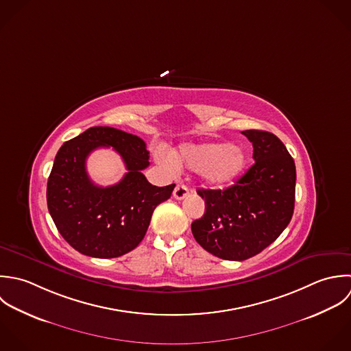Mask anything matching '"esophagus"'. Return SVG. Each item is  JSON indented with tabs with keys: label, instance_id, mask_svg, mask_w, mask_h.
Masks as SVG:
<instances>
[{
	"label": "esophagus",
	"instance_id": "esophagus-1",
	"mask_svg": "<svg viewBox=\"0 0 351 351\" xmlns=\"http://www.w3.org/2000/svg\"><path fill=\"white\" fill-rule=\"evenodd\" d=\"M188 195H189V189H188L185 185L178 184V185L174 188L173 196H174L177 200H182V199H185Z\"/></svg>",
	"mask_w": 351,
	"mask_h": 351
}]
</instances>
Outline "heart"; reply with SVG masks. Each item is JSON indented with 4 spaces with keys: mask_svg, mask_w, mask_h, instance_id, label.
<instances>
[{
    "mask_svg": "<svg viewBox=\"0 0 351 351\" xmlns=\"http://www.w3.org/2000/svg\"><path fill=\"white\" fill-rule=\"evenodd\" d=\"M171 166H185L200 171L211 186H226L235 181L247 166V154L228 141L184 144L174 154Z\"/></svg>",
    "mask_w": 351,
    "mask_h": 351,
    "instance_id": "obj_1",
    "label": "heart"
}]
</instances>
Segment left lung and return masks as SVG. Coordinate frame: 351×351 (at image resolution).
Wrapping results in <instances>:
<instances>
[{"instance_id": "1", "label": "left lung", "mask_w": 351, "mask_h": 351, "mask_svg": "<svg viewBox=\"0 0 351 351\" xmlns=\"http://www.w3.org/2000/svg\"><path fill=\"white\" fill-rule=\"evenodd\" d=\"M254 165L223 191L199 189L206 213L192 223L195 239L223 260L242 261L271 245L294 213L295 165L285 144L265 130L241 132Z\"/></svg>"}]
</instances>
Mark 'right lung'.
<instances>
[{
    "label": "right lung",
    "instance_id": "obj_1",
    "mask_svg": "<svg viewBox=\"0 0 351 351\" xmlns=\"http://www.w3.org/2000/svg\"><path fill=\"white\" fill-rule=\"evenodd\" d=\"M99 146H113L128 173L116 186L98 187L85 160ZM149 152L136 134L93 126L64 143L47 181V208L64 239L77 252L112 258L133 250L144 238L158 204L170 199L174 184L155 186L141 173Z\"/></svg>",
    "mask_w": 351,
    "mask_h": 351
}]
</instances>
